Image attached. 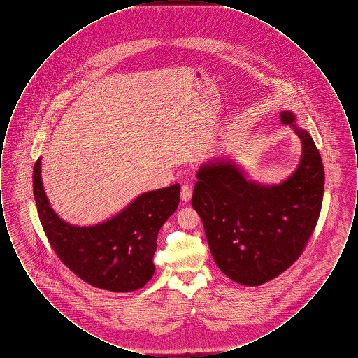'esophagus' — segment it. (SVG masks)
<instances>
[{
    "mask_svg": "<svg viewBox=\"0 0 358 358\" xmlns=\"http://www.w3.org/2000/svg\"><path fill=\"white\" fill-rule=\"evenodd\" d=\"M192 199V187L189 185H182L181 187V200L187 203Z\"/></svg>",
    "mask_w": 358,
    "mask_h": 358,
    "instance_id": "esophagus-1",
    "label": "esophagus"
}]
</instances>
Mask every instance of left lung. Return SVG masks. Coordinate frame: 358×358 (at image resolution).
<instances>
[{
    "label": "left lung",
    "instance_id": "obj_1",
    "mask_svg": "<svg viewBox=\"0 0 358 358\" xmlns=\"http://www.w3.org/2000/svg\"><path fill=\"white\" fill-rule=\"evenodd\" d=\"M302 141L301 162L280 185L248 181L229 161L208 162L197 173L192 206L204 224L217 267L244 286L263 285L302 255L318 222L324 199L321 154L289 111L280 114Z\"/></svg>",
    "mask_w": 358,
    "mask_h": 358
}]
</instances>
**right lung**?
I'll return each instance as SVG.
<instances>
[{
    "instance_id": "right-lung-1",
    "label": "right lung",
    "mask_w": 358,
    "mask_h": 358,
    "mask_svg": "<svg viewBox=\"0 0 358 358\" xmlns=\"http://www.w3.org/2000/svg\"><path fill=\"white\" fill-rule=\"evenodd\" d=\"M40 158L34 168V194L38 219L55 254L85 283L96 289L130 292L154 275L157 235L180 203V185L141 194L107 222L75 227L63 222L47 200Z\"/></svg>"
}]
</instances>
